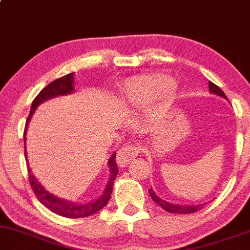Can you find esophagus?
I'll return each instance as SVG.
<instances>
[{
    "mask_svg": "<svg viewBox=\"0 0 250 250\" xmlns=\"http://www.w3.org/2000/svg\"><path fill=\"white\" fill-rule=\"evenodd\" d=\"M138 146H125L118 151L117 155V163L122 167H125L128 163L131 162V160H133L137 155H138Z\"/></svg>",
    "mask_w": 250,
    "mask_h": 250,
    "instance_id": "34e87169",
    "label": "esophagus"
}]
</instances>
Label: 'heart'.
Segmentation results:
<instances>
[{
    "label": "heart",
    "instance_id": "heart-1",
    "mask_svg": "<svg viewBox=\"0 0 250 250\" xmlns=\"http://www.w3.org/2000/svg\"><path fill=\"white\" fill-rule=\"evenodd\" d=\"M176 92L173 80L163 74L138 75L126 80L120 88V94L127 104L136 108L149 107L161 98L170 99Z\"/></svg>",
    "mask_w": 250,
    "mask_h": 250
}]
</instances>
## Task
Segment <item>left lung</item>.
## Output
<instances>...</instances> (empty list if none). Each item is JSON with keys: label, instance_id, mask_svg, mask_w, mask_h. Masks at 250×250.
<instances>
[{"label": "left lung", "instance_id": "8db88e82", "mask_svg": "<svg viewBox=\"0 0 250 250\" xmlns=\"http://www.w3.org/2000/svg\"><path fill=\"white\" fill-rule=\"evenodd\" d=\"M208 90H210L211 94H214L217 96H221V98L228 100V98L225 96V94L223 93V90L219 87H217L216 84H213L212 82H208ZM149 194L151 197V199L160 205L161 208H165L166 211L171 212V213H192V212L199 211L200 208H203V206L208 203H203V204H197V205H180V204H171L169 201H166L163 199H161L160 197L154 192V189L150 188L149 189Z\"/></svg>", "mask_w": 250, "mask_h": 250}]
</instances>
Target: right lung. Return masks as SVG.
<instances>
[{
    "instance_id": "obj_1",
    "label": "right lung",
    "mask_w": 250,
    "mask_h": 250,
    "mask_svg": "<svg viewBox=\"0 0 250 250\" xmlns=\"http://www.w3.org/2000/svg\"><path fill=\"white\" fill-rule=\"evenodd\" d=\"M74 72L65 75V76L61 77V79H57L53 82H51L50 84H47L46 87L37 95V98L34 99V101L32 103L28 119L27 122H26L25 133H23V142H25V158L26 162H27L29 182H31L32 188H33L34 194L37 195L38 200L45 206V208H49L50 211H52L53 213L60 214V216L63 217H68V218H83V217L90 216V214H94L95 212L104 208V206L107 205V203H108L109 198H111L112 190H113L114 179L117 178L118 171H119L117 162H115V152H113V154L111 155V157L108 158V161H107L109 175L103 193H101L99 197H96L95 199L84 201V203H76V201H70L57 197V195L52 194L49 190L44 188V186L40 184L38 179L32 174V170L31 168H29V163L27 160V151H26V133H27L28 124L29 122H31L36 109L38 108L39 104L50 100V99H53L56 98V96L61 95H69V94L74 93Z\"/></svg>"
}]
</instances>
